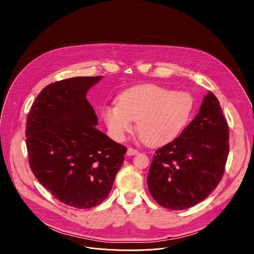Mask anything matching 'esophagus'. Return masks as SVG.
Here are the masks:
<instances>
[{"label":"esophagus","instance_id":"obj_1","mask_svg":"<svg viewBox=\"0 0 254 254\" xmlns=\"http://www.w3.org/2000/svg\"><path fill=\"white\" fill-rule=\"evenodd\" d=\"M138 154V151L133 149V148H128L127 149V156H134V155H137Z\"/></svg>","mask_w":254,"mask_h":254}]
</instances>
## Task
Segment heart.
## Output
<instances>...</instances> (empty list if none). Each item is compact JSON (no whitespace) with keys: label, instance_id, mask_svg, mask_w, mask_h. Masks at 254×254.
<instances>
[{"label":"heart","instance_id":"heart-1","mask_svg":"<svg viewBox=\"0 0 254 254\" xmlns=\"http://www.w3.org/2000/svg\"><path fill=\"white\" fill-rule=\"evenodd\" d=\"M194 98L186 91L143 84L124 91L117 106H105L102 117L112 135L123 140L132 130V122L141 138L152 146H163L175 140L189 124Z\"/></svg>","mask_w":254,"mask_h":254}]
</instances>
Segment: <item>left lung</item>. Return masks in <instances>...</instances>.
Instances as JSON below:
<instances>
[{
    "label": "left lung",
    "mask_w": 254,
    "mask_h": 254,
    "mask_svg": "<svg viewBox=\"0 0 254 254\" xmlns=\"http://www.w3.org/2000/svg\"><path fill=\"white\" fill-rule=\"evenodd\" d=\"M228 140L220 103L209 91L184 131L156 151L148 176L152 197L170 210H184L206 199L223 177Z\"/></svg>",
    "instance_id": "8db88e82"
}]
</instances>
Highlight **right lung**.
Masks as SVG:
<instances>
[{
	"mask_svg": "<svg viewBox=\"0 0 254 254\" xmlns=\"http://www.w3.org/2000/svg\"><path fill=\"white\" fill-rule=\"evenodd\" d=\"M102 76L73 77L47 85L36 97L26 123L30 168L62 203L88 209L110 194L127 148L96 128L86 99Z\"/></svg>",
	"mask_w": 254,
	"mask_h": 254,
	"instance_id": "add662e5",
	"label": "right lung"
}]
</instances>
